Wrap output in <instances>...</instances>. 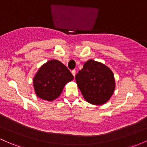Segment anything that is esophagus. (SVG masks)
Wrapping results in <instances>:
<instances>
[{
  "mask_svg": "<svg viewBox=\"0 0 147 147\" xmlns=\"http://www.w3.org/2000/svg\"><path fill=\"white\" fill-rule=\"evenodd\" d=\"M71 72H72V75H73V76L75 77V75H76V70H72V71H71Z\"/></svg>",
  "mask_w": 147,
  "mask_h": 147,
  "instance_id": "esophagus-1",
  "label": "esophagus"
}]
</instances>
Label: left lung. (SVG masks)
<instances>
[{
	"label": "left lung",
	"mask_w": 147,
	"mask_h": 147,
	"mask_svg": "<svg viewBox=\"0 0 147 147\" xmlns=\"http://www.w3.org/2000/svg\"><path fill=\"white\" fill-rule=\"evenodd\" d=\"M83 97L92 105H100L110 99L115 89L112 71L102 63L92 59L84 64L75 76Z\"/></svg>",
	"instance_id": "1"
}]
</instances>
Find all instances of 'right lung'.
<instances>
[{"label":"right lung","instance_id":"1","mask_svg":"<svg viewBox=\"0 0 147 147\" xmlns=\"http://www.w3.org/2000/svg\"><path fill=\"white\" fill-rule=\"evenodd\" d=\"M74 79L70 70L61 61L50 60L40 67L33 78L35 94L42 100L56 99L67 83Z\"/></svg>","mask_w":147,"mask_h":147}]
</instances>
